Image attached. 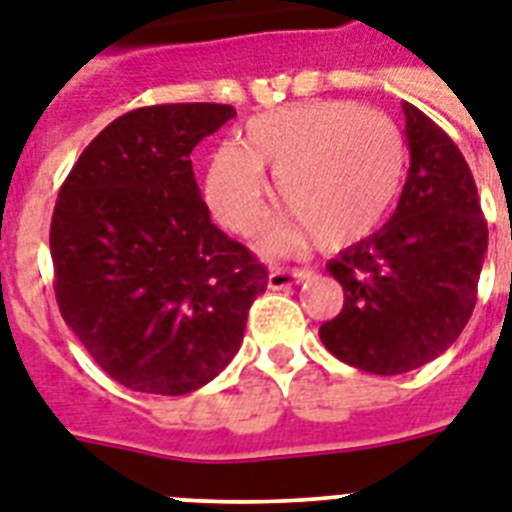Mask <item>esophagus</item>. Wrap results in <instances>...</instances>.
<instances>
[{"mask_svg":"<svg viewBox=\"0 0 512 512\" xmlns=\"http://www.w3.org/2000/svg\"><path fill=\"white\" fill-rule=\"evenodd\" d=\"M310 276H313V270L310 268H292V270L273 268L268 273V286L270 289H286V286H292V284H302V281Z\"/></svg>","mask_w":512,"mask_h":512,"instance_id":"esophagus-1","label":"esophagus"}]
</instances>
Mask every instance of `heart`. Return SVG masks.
<instances>
[{"label":"heart","instance_id":"obj_1","mask_svg":"<svg viewBox=\"0 0 512 512\" xmlns=\"http://www.w3.org/2000/svg\"><path fill=\"white\" fill-rule=\"evenodd\" d=\"M289 215L276 242L321 249L363 242L392 210L405 176V139L381 112L344 99H313L257 115L242 144H226L207 173V205L234 234L263 226L268 176Z\"/></svg>","mask_w":512,"mask_h":512}]
</instances>
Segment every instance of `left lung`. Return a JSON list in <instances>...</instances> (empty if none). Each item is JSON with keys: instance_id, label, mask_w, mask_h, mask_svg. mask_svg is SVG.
<instances>
[{"instance_id": "8db88e82", "label": "left lung", "mask_w": 512, "mask_h": 512, "mask_svg": "<svg viewBox=\"0 0 512 512\" xmlns=\"http://www.w3.org/2000/svg\"><path fill=\"white\" fill-rule=\"evenodd\" d=\"M402 110L405 189L381 231L326 265L344 307L318 331L331 355L378 376L415 371L452 347L476 307L489 239L458 144L410 102Z\"/></svg>"}]
</instances>
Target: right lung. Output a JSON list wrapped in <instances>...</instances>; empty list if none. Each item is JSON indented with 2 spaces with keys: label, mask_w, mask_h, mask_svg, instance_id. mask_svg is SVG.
<instances>
[{
  "label": "right lung",
  "mask_w": 512,
  "mask_h": 512,
  "mask_svg": "<svg viewBox=\"0 0 512 512\" xmlns=\"http://www.w3.org/2000/svg\"><path fill=\"white\" fill-rule=\"evenodd\" d=\"M231 105L139 107L83 149L49 231L54 297L78 342L126 389L178 397L242 347L268 270L210 220L191 149Z\"/></svg>",
  "instance_id": "right-lung-1"
}]
</instances>
